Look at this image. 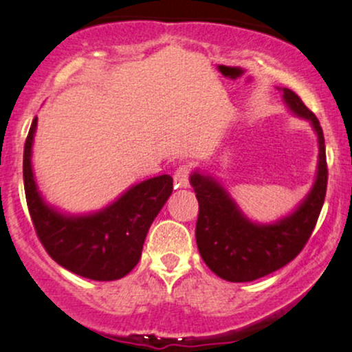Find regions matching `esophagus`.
Segmentation results:
<instances>
[{"instance_id": "34e87169", "label": "esophagus", "mask_w": 352, "mask_h": 352, "mask_svg": "<svg viewBox=\"0 0 352 352\" xmlns=\"http://www.w3.org/2000/svg\"><path fill=\"white\" fill-rule=\"evenodd\" d=\"M188 179H190V172L185 165H182L173 173V184H175V188H187L188 187Z\"/></svg>"}]
</instances>
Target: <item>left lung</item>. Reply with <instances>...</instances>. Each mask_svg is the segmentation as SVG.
I'll list each match as a JSON object with an SVG mask.
<instances>
[{
  "label": "left lung",
  "mask_w": 352,
  "mask_h": 352,
  "mask_svg": "<svg viewBox=\"0 0 352 352\" xmlns=\"http://www.w3.org/2000/svg\"><path fill=\"white\" fill-rule=\"evenodd\" d=\"M289 111L308 119L318 134L319 160L313 188L292 215L276 223L250 221L230 193L213 177L193 172L190 184L199 200L195 238L205 265L227 281L245 283L263 278L288 265L300 254L313 233L328 187V164L322 129L318 117L292 89L283 87Z\"/></svg>",
  "instance_id": "8db88e82"
}]
</instances>
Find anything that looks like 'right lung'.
I'll use <instances>...</instances> for the list:
<instances>
[{
	"instance_id": "right-lung-1",
	"label": "right lung",
	"mask_w": 352,
	"mask_h": 352,
	"mask_svg": "<svg viewBox=\"0 0 352 352\" xmlns=\"http://www.w3.org/2000/svg\"><path fill=\"white\" fill-rule=\"evenodd\" d=\"M38 117L31 124L23 155L24 192L36 235L47 254L69 272L94 281H114L139 263L153 218L170 197L173 180L159 175L134 185L100 212L64 215L43 200L31 167Z\"/></svg>"
}]
</instances>
